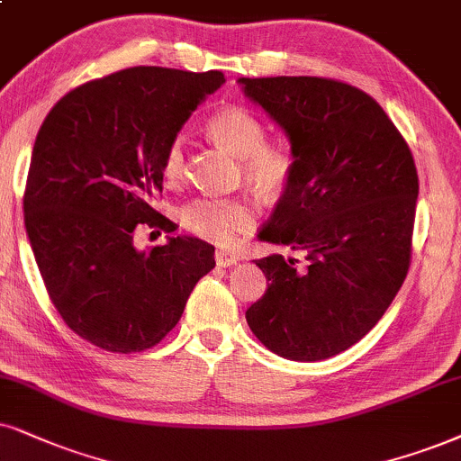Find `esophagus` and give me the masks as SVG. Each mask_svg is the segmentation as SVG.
Returning <instances> with one entry per match:
<instances>
[{
    "instance_id": "1",
    "label": "esophagus",
    "mask_w": 461,
    "mask_h": 461,
    "mask_svg": "<svg viewBox=\"0 0 461 461\" xmlns=\"http://www.w3.org/2000/svg\"><path fill=\"white\" fill-rule=\"evenodd\" d=\"M240 259L234 250H227V249H217V253H214V261H217V266L221 267H227V266H234L236 261Z\"/></svg>"
}]
</instances>
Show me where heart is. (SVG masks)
<instances>
[{
	"mask_svg": "<svg viewBox=\"0 0 461 461\" xmlns=\"http://www.w3.org/2000/svg\"><path fill=\"white\" fill-rule=\"evenodd\" d=\"M206 131L214 142L240 159L242 178L261 197H276L294 176V153L287 144L266 142V125L250 110L230 106L212 114ZM161 172L167 185H178L185 174V138L176 136L163 153ZM255 221L253 208L230 197H195L180 211V223L191 234L217 244L231 242Z\"/></svg>",
	"mask_w": 461,
	"mask_h": 461,
	"instance_id": "obj_1",
	"label": "heart"
}]
</instances>
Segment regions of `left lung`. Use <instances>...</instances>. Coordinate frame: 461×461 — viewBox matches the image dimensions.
Masks as SVG:
<instances>
[{
	"label": "left lung",
	"mask_w": 461,
	"mask_h": 461,
	"mask_svg": "<svg viewBox=\"0 0 461 461\" xmlns=\"http://www.w3.org/2000/svg\"><path fill=\"white\" fill-rule=\"evenodd\" d=\"M287 133L294 176L259 240L302 255L258 259L266 294L247 323L272 353L334 357L385 314L411 266L412 153L368 93L317 76L238 78Z\"/></svg>",
	"instance_id": "left-lung-1"
}]
</instances>
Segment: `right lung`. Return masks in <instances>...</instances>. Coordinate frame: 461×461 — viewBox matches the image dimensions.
Instances as JSON below:
<instances>
[{"label":"right lung","mask_w":461,"mask_h":461,"mask_svg":"<svg viewBox=\"0 0 461 461\" xmlns=\"http://www.w3.org/2000/svg\"><path fill=\"white\" fill-rule=\"evenodd\" d=\"M221 72L127 68L76 86L46 114L33 144L25 227L50 302L74 334L113 353L159 345L214 247L172 236L138 250V227L174 231L153 208L161 161Z\"/></svg>","instance_id":"add662e5"}]
</instances>
